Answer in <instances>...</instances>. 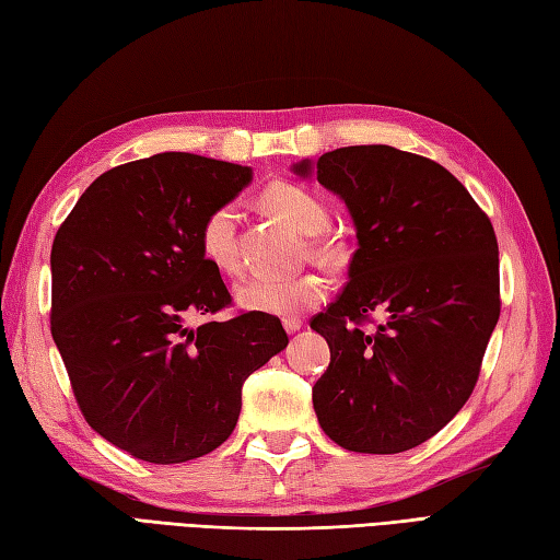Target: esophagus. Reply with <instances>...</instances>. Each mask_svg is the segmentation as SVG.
Returning a JSON list of instances; mask_svg holds the SVG:
<instances>
[{"label":"esophagus","mask_w":560,"mask_h":560,"mask_svg":"<svg viewBox=\"0 0 560 560\" xmlns=\"http://www.w3.org/2000/svg\"><path fill=\"white\" fill-rule=\"evenodd\" d=\"M301 327H303V322L298 319V317H285V319H283V329L289 331V334H295Z\"/></svg>","instance_id":"1"}]
</instances>
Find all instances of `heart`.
Masks as SVG:
<instances>
[{"mask_svg": "<svg viewBox=\"0 0 560 560\" xmlns=\"http://www.w3.org/2000/svg\"><path fill=\"white\" fill-rule=\"evenodd\" d=\"M259 202L269 214H275L283 224L307 236V250L319 262L331 265L341 257V243L319 233L329 224V207L324 205L317 192L301 184H293V180H275L259 195ZM236 226L238 214L233 205L214 207L200 226V253L207 262L224 271V275H241ZM324 293H327V285L317 275H298L291 279L257 277L236 289L238 303L245 310L279 317H293L298 312L315 307Z\"/></svg>", "mask_w": 560, "mask_h": 560, "instance_id": "b5f03b06", "label": "heart"}]
</instances>
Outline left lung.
Listing matches in <instances>:
<instances>
[{
    "label": "left lung",
    "instance_id": "1",
    "mask_svg": "<svg viewBox=\"0 0 560 560\" xmlns=\"http://www.w3.org/2000/svg\"><path fill=\"white\" fill-rule=\"evenodd\" d=\"M317 180L346 200L358 250L339 298L310 319L331 350L312 406L348 451L415 448L479 380L501 315L497 233L460 180L422 154L339 148L317 160Z\"/></svg>",
    "mask_w": 560,
    "mask_h": 560
}]
</instances>
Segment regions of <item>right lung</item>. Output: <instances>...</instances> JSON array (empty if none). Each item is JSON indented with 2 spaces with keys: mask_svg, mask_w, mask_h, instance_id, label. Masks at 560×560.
<instances>
[{
  "mask_svg": "<svg viewBox=\"0 0 560 560\" xmlns=\"http://www.w3.org/2000/svg\"><path fill=\"white\" fill-rule=\"evenodd\" d=\"M250 176L190 152L114 166L51 243L49 329L78 408L140 460L186 463L224 444L245 380L289 343L265 312L212 319L233 298L200 253V226Z\"/></svg>",
  "mask_w": 560,
  "mask_h": 560,
  "instance_id": "right-lung-1",
  "label": "right lung"
}]
</instances>
